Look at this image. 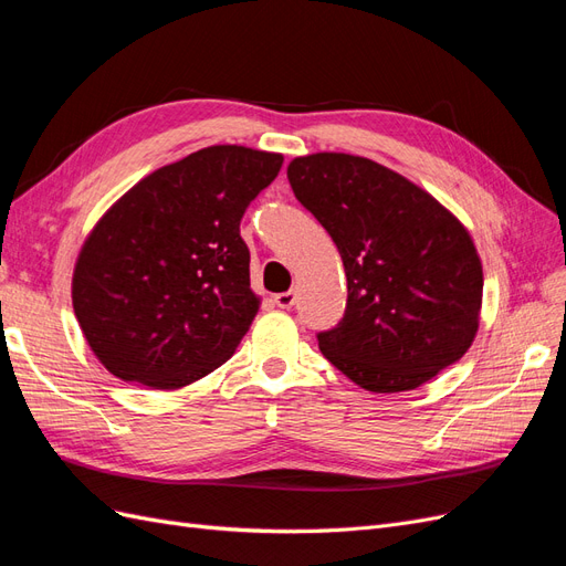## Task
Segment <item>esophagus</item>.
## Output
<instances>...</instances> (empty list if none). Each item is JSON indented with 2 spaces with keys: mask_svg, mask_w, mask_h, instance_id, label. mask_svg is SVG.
<instances>
[{
  "mask_svg": "<svg viewBox=\"0 0 566 566\" xmlns=\"http://www.w3.org/2000/svg\"><path fill=\"white\" fill-rule=\"evenodd\" d=\"M272 301H275V305H277V307L289 310V307H294V303H296V294H294V291H284V294H277V296L272 298Z\"/></svg>",
  "mask_w": 566,
  "mask_h": 566,
  "instance_id": "34e87169",
  "label": "esophagus"
}]
</instances>
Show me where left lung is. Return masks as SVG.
<instances>
[{
	"instance_id": "left-lung-1",
	"label": "left lung",
	"mask_w": 566,
	"mask_h": 566,
	"mask_svg": "<svg viewBox=\"0 0 566 566\" xmlns=\"http://www.w3.org/2000/svg\"><path fill=\"white\" fill-rule=\"evenodd\" d=\"M286 176L348 280L343 319L317 336L322 355L378 395L421 388L461 359L480 329L484 275L459 218L367 157L305 155Z\"/></svg>"
}]
</instances>
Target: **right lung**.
I'll return each instance as SVG.
<instances>
[{"mask_svg":"<svg viewBox=\"0 0 566 566\" xmlns=\"http://www.w3.org/2000/svg\"><path fill=\"white\" fill-rule=\"evenodd\" d=\"M282 161L209 145L148 174L98 218L72 270V307L107 371L178 390L232 357L261 307L240 221Z\"/></svg>","mask_w":566,"mask_h":566,"instance_id":"right-lung-1","label":"right lung"}]
</instances>
